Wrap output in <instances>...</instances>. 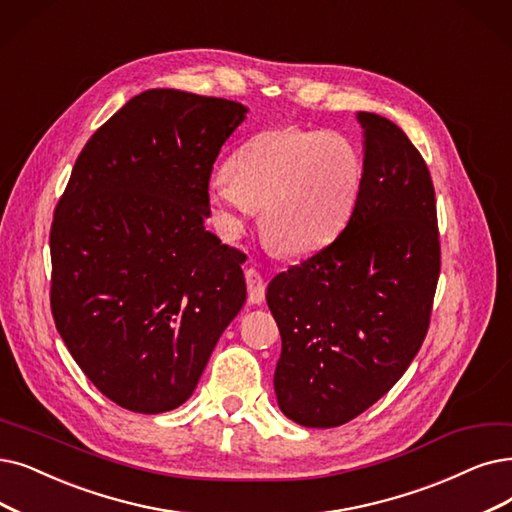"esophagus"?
Wrapping results in <instances>:
<instances>
[{
	"instance_id": "1",
	"label": "esophagus",
	"mask_w": 512,
	"mask_h": 512,
	"mask_svg": "<svg viewBox=\"0 0 512 512\" xmlns=\"http://www.w3.org/2000/svg\"><path fill=\"white\" fill-rule=\"evenodd\" d=\"M245 283H248V298L252 304H262L264 302V279L256 269L245 271Z\"/></svg>"
}]
</instances>
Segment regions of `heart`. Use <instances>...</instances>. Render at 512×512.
I'll use <instances>...</instances> for the list:
<instances>
[{
  "label": "heart",
  "instance_id": "obj_1",
  "mask_svg": "<svg viewBox=\"0 0 512 512\" xmlns=\"http://www.w3.org/2000/svg\"><path fill=\"white\" fill-rule=\"evenodd\" d=\"M363 182V155L349 136L271 128L231 155L227 172L210 178L206 199L224 239L260 210L264 239L283 254L311 256L351 227Z\"/></svg>",
  "mask_w": 512,
  "mask_h": 512
}]
</instances>
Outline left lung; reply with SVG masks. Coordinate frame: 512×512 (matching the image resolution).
<instances>
[{"mask_svg":"<svg viewBox=\"0 0 512 512\" xmlns=\"http://www.w3.org/2000/svg\"><path fill=\"white\" fill-rule=\"evenodd\" d=\"M365 182L344 235L267 290L281 334L279 410L332 428L374 405L424 342L441 271L431 174L391 119L357 113Z\"/></svg>","mask_w":512,"mask_h":512,"instance_id":"obj_1","label":"left lung"}]
</instances>
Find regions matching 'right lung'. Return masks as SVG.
Wrapping results in <instances>:
<instances>
[{"instance_id": "obj_1", "label": "right lung", "mask_w": 512, "mask_h": 512, "mask_svg": "<svg viewBox=\"0 0 512 512\" xmlns=\"http://www.w3.org/2000/svg\"><path fill=\"white\" fill-rule=\"evenodd\" d=\"M241 102L157 88L79 153L50 231L56 330L113 403H185L245 302L241 252L206 231V189Z\"/></svg>"}]
</instances>
